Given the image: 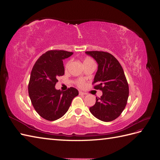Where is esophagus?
Wrapping results in <instances>:
<instances>
[{
	"mask_svg": "<svg viewBox=\"0 0 160 160\" xmlns=\"http://www.w3.org/2000/svg\"><path fill=\"white\" fill-rule=\"evenodd\" d=\"M79 95H87V93H83V92H82V91H79Z\"/></svg>",
	"mask_w": 160,
	"mask_h": 160,
	"instance_id": "1",
	"label": "esophagus"
}]
</instances>
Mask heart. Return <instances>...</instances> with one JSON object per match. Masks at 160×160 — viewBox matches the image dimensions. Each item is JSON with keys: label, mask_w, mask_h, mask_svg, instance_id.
I'll list each match as a JSON object with an SVG mask.
<instances>
[{"label": "heart", "mask_w": 160, "mask_h": 160, "mask_svg": "<svg viewBox=\"0 0 160 160\" xmlns=\"http://www.w3.org/2000/svg\"><path fill=\"white\" fill-rule=\"evenodd\" d=\"M91 63H95L94 61L93 60V59H91L90 57H86L85 59L83 61V64L84 65H88V64H91ZM71 65V61H68L67 62V64L65 65V68L67 69ZM77 85L79 88H83V87L85 85V81L83 79H78L77 81Z\"/></svg>", "instance_id": "b5f03b06"}]
</instances>
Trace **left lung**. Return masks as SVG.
<instances>
[{
    "instance_id": "left-lung-1",
    "label": "left lung",
    "mask_w": 160,
    "mask_h": 160,
    "mask_svg": "<svg viewBox=\"0 0 160 160\" xmlns=\"http://www.w3.org/2000/svg\"><path fill=\"white\" fill-rule=\"evenodd\" d=\"M98 64L93 84L94 89L102 91L100 98H96L95 104L90 112L103 122H111L122 114L126 106L129 86L122 65L110 53L103 51H86Z\"/></svg>"
}]
</instances>
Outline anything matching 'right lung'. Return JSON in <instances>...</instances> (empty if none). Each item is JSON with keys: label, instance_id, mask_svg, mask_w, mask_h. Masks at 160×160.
<instances>
[{"label": "right lung", "instance_id": "right-lung-1", "mask_svg": "<svg viewBox=\"0 0 160 160\" xmlns=\"http://www.w3.org/2000/svg\"><path fill=\"white\" fill-rule=\"evenodd\" d=\"M72 54V52L62 50L49 51L38 58L32 67L28 95L37 113L48 121H55L63 116L72 100L79 94L74 88L65 91L55 88L57 77L65 74L62 60Z\"/></svg>", "mask_w": 160, "mask_h": 160}]
</instances>
